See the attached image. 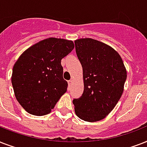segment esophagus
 <instances>
[{
    "mask_svg": "<svg viewBox=\"0 0 147 147\" xmlns=\"http://www.w3.org/2000/svg\"><path fill=\"white\" fill-rule=\"evenodd\" d=\"M68 83H69V86L70 87V86L71 85V84H72V80H71V79L69 80V81H68Z\"/></svg>",
    "mask_w": 147,
    "mask_h": 147,
    "instance_id": "esophagus-1",
    "label": "esophagus"
}]
</instances>
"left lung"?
<instances>
[{"instance_id": "8db88e82", "label": "left lung", "mask_w": 147, "mask_h": 147, "mask_svg": "<svg viewBox=\"0 0 147 147\" xmlns=\"http://www.w3.org/2000/svg\"><path fill=\"white\" fill-rule=\"evenodd\" d=\"M83 69L84 92L72 100L76 115L94 122L114 109L123 92L127 71L118 53L109 46L91 38L75 41Z\"/></svg>"}]
</instances>
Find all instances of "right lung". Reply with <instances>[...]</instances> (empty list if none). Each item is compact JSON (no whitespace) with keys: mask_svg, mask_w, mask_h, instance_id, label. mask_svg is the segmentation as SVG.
Here are the masks:
<instances>
[{"mask_svg":"<svg viewBox=\"0 0 147 147\" xmlns=\"http://www.w3.org/2000/svg\"><path fill=\"white\" fill-rule=\"evenodd\" d=\"M73 49L72 41L48 38L30 47L17 59L11 82L17 100L29 114H48L66 92L61 60Z\"/></svg>","mask_w":147,"mask_h":147,"instance_id":"right-lung-1","label":"right lung"}]
</instances>
